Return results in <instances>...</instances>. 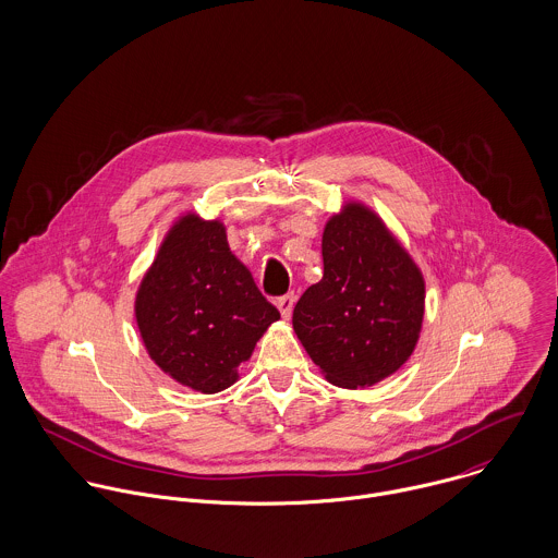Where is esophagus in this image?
Listing matches in <instances>:
<instances>
[{
	"instance_id": "1",
	"label": "esophagus",
	"mask_w": 558,
	"mask_h": 558,
	"mask_svg": "<svg viewBox=\"0 0 558 558\" xmlns=\"http://www.w3.org/2000/svg\"><path fill=\"white\" fill-rule=\"evenodd\" d=\"M277 307H279L283 318H290L292 316V307H294V294H286V296L277 299Z\"/></svg>"
}]
</instances>
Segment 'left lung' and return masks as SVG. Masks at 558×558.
Segmentation results:
<instances>
[{"mask_svg":"<svg viewBox=\"0 0 558 558\" xmlns=\"http://www.w3.org/2000/svg\"><path fill=\"white\" fill-rule=\"evenodd\" d=\"M322 259V279L294 307V332L328 383L372 387L414 352L425 314L423 275L361 202H348L328 219Z\"/></svg>","mask_w":558,"mask_h":558,"instance_id":"1","label":"left lung"}]
</instances>
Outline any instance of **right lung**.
I'll use <instances>...</instances> for the list:
<instances>
[{
  "instance_id": "right-lung-1",
  "label": "right lung",
  "mask_w": 558,
  "mask_h": 558,
  "mask_svg": "<svg viewBox=\"0 0 558 558\" xmlns=\"http://www.w3.org/2000/svg\"><path fill=\"white\" fill-rule=\"evenodd\" d=\"M135 319L160 369L210 396L239 380L240 365L279 312L230 251L226 226L186 213L165 234L140 283Z\"/></svg>"
}]
</instances>
